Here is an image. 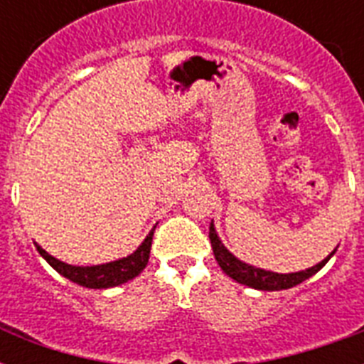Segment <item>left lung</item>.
Segmentation results:
<instances>
[{"label": "left lung", "instance_id": "left-lung-1", "mask_svg": "<svg viewBox=\"0 0 364 364\" xmlns=\"http://www.w3.org/2000/svg\"><path fill=\"white\" fill-rule=\"evenodd\" d=\"M210 240L211 247H213V255H215V260L219 262V266H221V270L225 272L228 277H232V279H236L238 283H242V285L259 289V291H282V289L294 287V285H299V283L306 282V279L314 276V274H317L323 266L327 264L328 259L336 253V249H334L327 259H323L319 264L311 266V268H306V270L293 272V274H277V272L255 268V266L245 264V262H242L240 259H236V257L223 245V242L219 240V236H217L213 223L210 225Z\"/></svg>", "mask_w": 364, "mask_h": 364}]
</instances>
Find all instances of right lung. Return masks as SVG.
I'll list each match as a JSON object with an SVG mask.
<instances>
[{
	"label": "right lung",
	"instance_id": "right-lung-1",
	"mask_svg": "<svg viewBox=\"0 0 364 364\" xmlns=\"http://www.w3.org/2000/svg\"><path fill=\"white\" fill-rule=\"evenodd\" d=\"M154 230L147 234V238L134 251L132 255L124 259L113 260V262H105L98 266H73L65 264L62 260L54 259L53 255H48L43 247L36 243L37 251L43 259L47 260L48 264L53 266L54 270L58 272L60 276L68 277L70 282L82 285L88 289H109L122 285V283L130 282L136 276L141 274V270L147 266L149 253H151V242H153Z\"/></svg>",
	"mask_w": 364,
	"mask_h": 364
}]
</instances>
